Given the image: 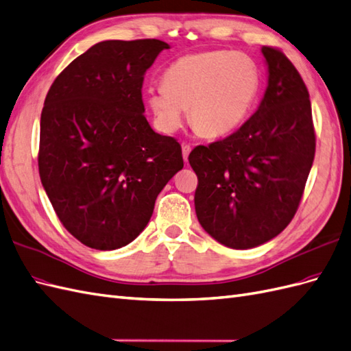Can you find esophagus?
Segmentation results:
<instances>
[{
	"label": "esophagus",
	"mask_w": 351,
	"mask_h": 351,
	"mask_svg": "<svg viewBox=\"0 0 351 351\" xmlns=\"http://www.w3.org/2000/svg\"><path fill=\"white\" fill-rule=\"evenodd\" d=\"M182 149H183V159H184L186 162H187V158H189V154H191L192 147L189 146V145H183V146H182Z\"/></svg>",
	"instance_id": "34e87169"
}]
</instances>
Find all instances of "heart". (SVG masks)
Instances as JSON below:
<instances>
[{
	"mask_svg": "<svg viewBox=\"0 0 351 351\" xmlns=\"http://www.w3.org/2000/svg\"><path fill=\"white\" fill-rule=\"evenodd\" d=\"M260 87L261 73L250 56L213 50L177 59L165 71L164 84L149 85L146 94L164 131L180 128L189 109L197 132L221 137L248 117Z\"/></svg>",
	"mask_w": 351,
	"mask_h": 351,
	"instance_id": "b5f03b06",
	"label": "heart"
}]
</instances>
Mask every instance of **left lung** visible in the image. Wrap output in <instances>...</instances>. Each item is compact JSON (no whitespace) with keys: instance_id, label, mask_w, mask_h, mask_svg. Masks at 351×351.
I'll list each match as a JSON object with an SVG mask.
<instances>
[{"instance_id":"obj_1","label":"left lung","mask_w":351,"mask_h":351,"mask_svg":"<svg viewBox=\"0 0 351 351\" xmlns=\"http://www.w3.org/2000/svg\"><path fill=\"white\" fill-rule=\"evenodd\" d=\"M269 85L257 112L223 140L196 146L197 220L215 241L248 250L273 239L295 215L316 152L308 91L276 47L261 49Z\"/></svg>"}]
</instances>
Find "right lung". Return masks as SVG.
Masks as SVG:
<instances>
[{
    "label": "right lung",
    "instance_id": "right-lung-1",
    "mask_svg": "<svg viewBox=\"0 0 351 351\" xmlns=\"http://www.w3.org/2000/svg\"><path fill=\"white\" fill-rule=\"evenodd\" d=\"M165 49L150 38L99 43L47 93L41 183L64 229L90 248L110 251L134 241L159 192L183 168L182 146L150 128L141 99L146 71Z\"/></svg>",
    "mask_w": 351,
    "mask_h": 351
}]
</instances>
